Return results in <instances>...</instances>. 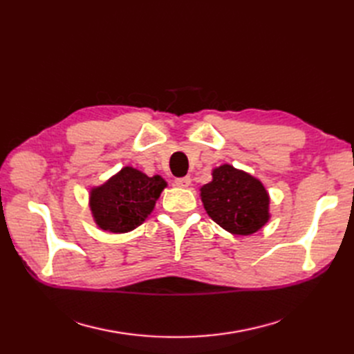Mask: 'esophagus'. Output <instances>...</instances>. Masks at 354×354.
I'll list each match as a JSON object with an SVG mask.
<instances>
[{
  "mask_svg": "<svg viewBox=\"0 0 354 354\" xmlns=\"http://www.w3.org/2000/svg\"><path fill=\"white\" fill-rule=\"evenodd\" d=\"M174 183H176V186H178V187H189L190 183H192V178H190L189 176H186V177H178V178L174 180Z\"/></svg>",
  "mask_w": 354,
  "mask_h": 354,
  "instance_id": "1",
  "label": "esophagus"
}]
</instances>
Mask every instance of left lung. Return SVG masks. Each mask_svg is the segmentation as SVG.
I'll list each match as a JSON object with an SVG mask.
<instances>
[{"mask_svg": "<svg viewBox=\"0 0 354 354\" xmlns=\"http://www.w3.org/2000/svg\"><path fill=\"white\" fill-rule=\"evenodd\" d=\"M201 198L208 216L233 234L255 233L269 220V195L261 181L227 164L212 171Z\"/></svg>", "mask_w": 354, "mask_h": 354, "instance_id": "obj_1", "label": "left lung"}]
</instances>
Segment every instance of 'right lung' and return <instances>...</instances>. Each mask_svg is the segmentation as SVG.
<instances>
[{"label": "right lung", "instance_id": "right-lung-1", "mask_svg": "<svg viewBox=\"0 0 354 354\" xmlns=\"http://www.w3.org/2000/svg\"><path fill=\"white\" fill-rule=\"evenodd\" d=\"M165 186L162 177H147L138 169L125 167L108 183L91 190L93 217L103 230L130 232L152 212Z\"/></svg>", "mask_w": 354, "mask_h": 354}]
</instances>
